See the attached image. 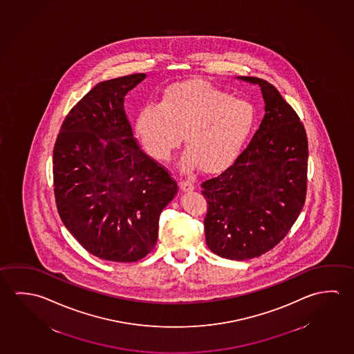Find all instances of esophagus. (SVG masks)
<instances>
[{
    "label": "esophagus",
    "mask_w": 354,
    "mask_h": 354,
    "mask_svg": "<svg viewBox=\"0 0 354 354\" xmlns=\"http://www.w3.org/2000/svg\"><path fill=\"white\" fill-rule=\"evenodd\" d=\"M179 187L181 192H190L194 190V185L190 181H186V180H179Z\"/></svg>",
    "instance_id": "esophagus-1"
}]
</instances>
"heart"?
Instances as JSON below:
<instances>
[{
	"instance_id": "b5f03b06",
	"label": "heart",
	"mask_w": 354,
	"mask_h": 354,
	"mask_svg": "<svg viewBox=\"0 0 354 354\" xmlns=\"http://www.w3.org/2000/svg\"><path fill=\"white\" fill-rule=\"evenodd\" d=\"M257 121L253 104L203 80L174 82L162 91L159 104L140 111L134 131L151 157L165 162L179 145L186 149L181 167L198 164L203 171L226 168L237 158Z\"/></svg>"
}]
</instances>
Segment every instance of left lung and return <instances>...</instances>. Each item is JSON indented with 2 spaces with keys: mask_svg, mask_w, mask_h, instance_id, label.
<instances>
[{
  "mask_svg": "<svg viewBox=\"0 0 354 354\" xmlns=\"http://www.w3.org/2000/svg\"><path fill=\"white\" fill-rule=\"evenodd\" d=\"M237 79L261 87L264 117L236 162L201 187L209 250L247 261L272 250L301 212L308 147L300 118L272 84L252 76Z\"/></svg>",
  "mask_w": 354,
  "mask_h": 354,
  "instance_id": "1",
  "label": "left lung"
}]
</instances>
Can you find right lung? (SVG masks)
Returning a JSON list of instances; mask_svg holds the SVG:
<instances>
[{
  "instance_id": "right-lung-1",
  "label": "right lung",
  "mask_w": 354,
  "mask_h": 354,
  "mask_svg": "<svg viewBox=\"0 0 354 354\" xmlns=\"http://www.w3.org/2000/svg\"><path fill=\"white\" fill-rule=\"evenodd\" d=\"M145 74L99 82L71 109L53 151L59 216L91 254L131 263L153 250L178 185L142 151L124 97Z\"/></svg>"
}]
</instances>
